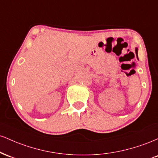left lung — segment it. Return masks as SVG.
<instances>
[{
    "instance_id": "8db88e82",
    "label": "left lung",
    "mask_w": 158,
    "mask_h": 158,
    "mask_svg": "<svg viewBox=\"0 0 158 158\" xmlns=\"http://www.w3.org/2000/svg\"><path fill=\"white\" fill-rule=\"evenodd\" d=\"M137 52H138V49H137V48H135V52H136V56H137ZM138 58V57H137Z\"/></svg>"
}]
</instances>
